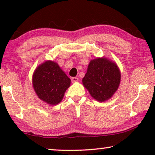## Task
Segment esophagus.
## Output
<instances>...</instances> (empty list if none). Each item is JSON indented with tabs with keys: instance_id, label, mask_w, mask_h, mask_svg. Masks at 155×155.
Here are the masks:
<instances>
[{
	"instance_id": "obj_1",
	"label": "esophagus",
	"mask_w": 155,
	"mask_h": 155,
	"mask_svg": "<svg viewBox=\"0 0 155 155\" xmlns=\"http://www.w3.org/2000/svg\"><path fill=\"white\" fill-rule=\"evenodd\" d=\"M71 81L72 82H76L78 81V78H76V77H73V78H71Z\"/></svg>"
}]
</instances>
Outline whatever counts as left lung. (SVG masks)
<instances>
[{"mask_svg": "<svg viewBox=\"0 0 155 155\" xmlns=\"http://www.w3.org/2000/svg\"><path fill=\"white\" fill-rule=\"evenodd\" d=\"M121 74L116 63L105 57L89 63L82 84L93 99L104 102L111 99L120 85Z\"/></svg>", "mask_w": 155, "mask_h": 155, "instance_id": "1", "label": "left lung"}]
</instances>
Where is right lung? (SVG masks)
Returning <instances> with one entry per match:
<instances>
[{
  "label": "right lung",
  "mask_w": 155,
  "mask_h": 155,
  "mask_svg": "<svg viewBox=\"0 0 155 155\" xmlns=\"http://www.w3.org/2000/svg\"><path fill=\"white\" fill-rule=\"evenodd\" d=\"M71 82L58 63L52 61H46L40 64L32 75L35 93L41 100L51 106L62 101Z\"/></svg>",
  "instance_id": "add662e5"
}]
</instances>
